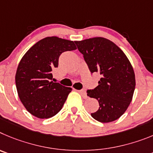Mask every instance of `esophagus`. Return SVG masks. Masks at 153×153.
<instances>
[{
    "label": "esophagus",
    "mask_w": 153,
    "mask_h": 153,
    "mask_svg": "<svg viewBox=\"0 0 153 153\" xmlns=\"http://www.w3.org/2000/svg\"><path fill=\"white\" fill-rule=\"evenodd\" d=\"M78 91H79V93L82 94V96L84 97V98H87V97H88L85 90H79Z\"/></svg>",
    "instance_id": "34e87169"
}]
</instances>
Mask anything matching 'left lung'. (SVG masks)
Segmentation results:
<instances>
[{"label": "left lung", "instance_id": "1", "mask_svg": "<svg viewBox=\"0 0 153 153\" xmlns=\"http://www.w3.org/2000/svg\"><path fill=\"white\" fill-rule=\"evenodd\" d=\"M91 73L101 75L98 85L87 94L98 100L99 108L91 114L101 123L120 117L133 98L136 79L131 63L116 44L103 37L75 41Z\"/></svg>", "mask_w": 153, "mask_h": 153}]
</instances>
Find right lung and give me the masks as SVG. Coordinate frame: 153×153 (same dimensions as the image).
Segmentation results:
<instances>
[{"instance_id": "1", "label": "right lung", "mask_w": 153, "mask_h": 153, "mask_svg": "<svg viewBox=\"0 0 153 153\" xmlns=\"http://www.w3.org/2000/svg\"><path fill=\"white\" fill-rule=\"evenodd\" d=\"M76 49L73 41L49 36L34 44L23 56L15 82L20 101L32 115L47 119L61 111L72 89L53 82L52 72L62 53Z\"/></svg>"}]
</instances>
